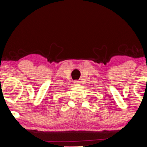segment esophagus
<instances>
[{
	"label": "esophagus",
	"mask_w": 147,
	"mask_h": 147,
	"mask_svg": "<svg viewBox=\"0 0 147 147\" xmlns=\"http://www.w3.org/2000/svg\"><path fill=\"white\" fill-rule=\"evenodd\" d=\"M78 83H79V81H78V80H75V81L74 82V84H75V85H77Z\"/></svg>",
	"instance_id": "34e87169"
}]
</instances>
